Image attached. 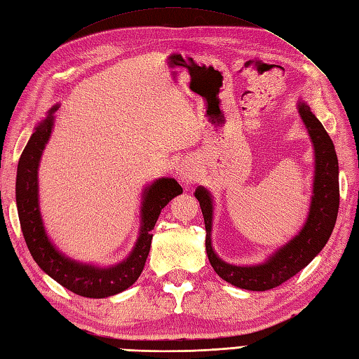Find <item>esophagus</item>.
Segmentation results:
<instances>
[{"mask_svg":"<svg viewBox=\"0 0 359 359\" xmlns=\"http://www.w3.org/2000/svg\"><path fill=\"white\" fill-rule=\"evenodd\" d=\"M177 174L184 184H193L197 180V170L189 162H182L177 165Z\"/></svg>","mask_w":359,"mask_h":359,"instance_id":"1","label":"esophagus"}]
</instances>
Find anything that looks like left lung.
Returning a JSON list of instances; mask_svg holds the SVG:
<instances>
[{
    "mask_svg": "<svg viewBox=\"0 0 359 359\" xmlns=\"http://www.w3.org/2000/svg\"><path fill=\"white\" fill-rule=\"evenodd\" d=\"M299 116L306 125L315 148V180L313 196H311L310 210L306 224L294 238L271 255L269 261L257 265H233L222 261L212 250L211 226H212V199L207 188L199 187L196 189V199L199 201L205 220V248L210 264L224 280L234 287L265 292L284 284L293 278L296 273L313 261L321 251L337 224L339 208V182H338V157L334 152L333 142L327 134L323 123L309 104L297 103Z\"/></svg>",
    "mask_w": 359,
    "mask_h": 359,
    "instance_id": "8db88e82",
    "label": "left lung"
}]
</instances>
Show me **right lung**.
I'll return each instance as SVG.
<instances>
[{"mask_svg":"<svg viewBox=\"0 0 359 359\" xmlns=\"http://www.w3.org/2000/svg\"><path fill=\"white\" fill-rule=\"evenodd\" d=\"M57 108L58 106H53L49 111V116L35 128L25 151L21 152L17 184H15L21 231L34 261L60 285L85 297H97V299L108 297L123 292L139 279L149 255L152 230H154L160 211L175 196L182 194L184 189L174 179L168 177L158 179L144 188L142 194L139 238L131 255L125 261L102 269V266L77 262L65 256L46 234L40 207H38V165L50 137L53 126L52 114Z\"/></svg>","mask_w":359,"mask_h":359,"instance_id":"add662e5","label":"right lung"}]
</instances>
